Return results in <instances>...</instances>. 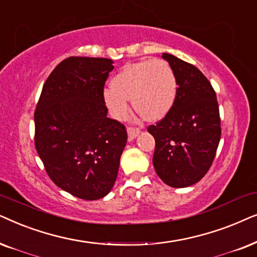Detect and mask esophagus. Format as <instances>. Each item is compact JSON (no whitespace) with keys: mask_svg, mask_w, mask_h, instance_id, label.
Instances as JSON below:
<instances>
[{"mask_svg":"<svg viewBox=\"0 0 257 257\" xmlns=\"http://www.w3.org/2000/svg\"><path fill=\"white\" fill-rule=\"evenodd\" d=\"M126 132H128V139L129 141H132V140H134L136 136H138L140 134V128H138V126H128L126 128Z\"/></svg>","mask_w":257,"mask_h":257,"instance_id":"34e87169","label":"esophagus"}]
</instances>
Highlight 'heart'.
<instances>
[{
    "mask_svg": "<svg viewBox=\"0 0 257 257\" xmlns=\"http://www.w3.org/2000/svg\"><path fill=\"white\" fill-rule=\"evenodd\" d=\"M177 81L170 64L162 59L129 63L104 90V102L114 117L124 118L133 101L135 110L149 121L162 118L173 107Z\"/></svg>",
    "mask_w": 257,
    "mask_h": 257,
    "instance_id": "obj_1",
    "label": "heart"
}]
</instances>
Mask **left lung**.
<instances>
[{
  "label": "left lung",
  "mask_w": 257,
  "mask_h": 257,
  "mask_svg": "<svg viewBox=\"0 0 257 257\" xmlns=\"http://www.w3.org/2000/svg\"><path fill=\"white\" fill-rule=\"evenodd\" d=\"M177 81L176 97L167 115L148 132L155 139L154 168L174 188L193 186L213 164L221 139V118L213 85L193 64L162 54Z\"/></svg>",
  "instance_id": "1"
}]
</instances>
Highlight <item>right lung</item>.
<instances>
[{
	"instance_id": "add662e5",
	"label": "right lung",
	"mask_w": 257,
	"mask_h": 257,
	"mask_svg": "<svg viewBox=\"0 0 257 257\" xmlns=\"http://www.w3.org/2000/svg\"><path fill=\"white\" fill-rule=\"evenodd\" d=\"M112 69L103 57H68L44 82L34 112L35 148L48 176L82 200L111 190L128 139L124 124L107 117L103 93Z\"/></svg>"
}]
</instances>
